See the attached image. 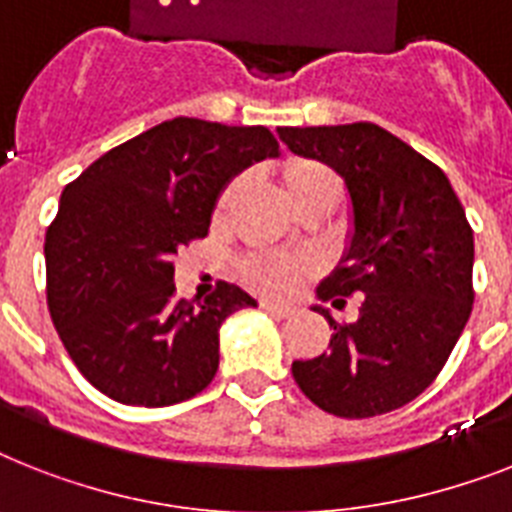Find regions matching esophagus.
I'll list each match as a JSON object with an SVG mask.
<instances>
[{
	"instance_id": "obj_1",
	"label": "esophagus",
	"mask_w": 512,
	"mask_h": 512,
	"mask_svg": "<svg viewBox=\"0 0 512 512\" xmlns=\"http://www.w3.org/2000/svg\"><path fill=\"white\" fill-rule=\"evenodd\" d=\"M260 307H263L265 313L278 315V318H286V315L294 313L292 305H281V302H270V299H263V302H260Z\"/></svg>"
}]
</instances>
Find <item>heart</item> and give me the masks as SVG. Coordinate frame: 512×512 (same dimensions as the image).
<instances>
[{
	"mask_svg": "<svg viewBox=\"0 0 512 512\" xmlns=\"http://www.w3.org/2000/svg\"><path fill=\"white\" fill-rule=\"evenodd\" d=\"M281 186H284L286 199L297 210L313 205V202H336L342 194V178L328 162L315 160V157H289L281 165ZM236 181H228L218 191L213 205V220L228 215V207L234 202ZM239 273L252 289L273 297L297 292L305 284V278L313 273V260L305 255H247L239 260Z\"/></svg>",
	"mask_w": 512,
	"mask_h": 512,
	"instance_id": "1",
	"label": "heart"
}]
</instances>
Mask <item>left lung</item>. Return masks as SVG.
Listing matches in <instances>:
<instances>
[{
    "mask_svg": "<svg viewBox=\"0 0 512 512\" xmlns=\"http://www.w3.org/2000/svg\"><path fill=\"white\" fill-rule=\"evenodd\" d=\"M292 152L328 162L350 189L355 234L318 286L323 302L360 297L326 352L294 360L310 402L339 418L392 413L426 392L473 307V231L439 165L376 123L278 128Z\"/></svg>",
    "mask_w": 512,
    "mask_h": 512,
    "instance_id": "left-lung-1",
    "label": "left lung"
}]
</instances>
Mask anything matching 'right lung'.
<instances>
[{
	"label": "right lung",
	"instance_id": "obj_1",
	"mask_svg": "<svg viewBox=\"0 0 512 512\" xmlns=\"http://www.w3.org/2000/svg\"><path fill=\"white\" fill-rule=\"evenodd\" d=\"M278 155L265 126L173 118L110 149L65 186L47 228V305L70 360L110 400L165 407L218 373V328L255 307L218 281L178 299L173 260L205 239L218 191Z\"/></svg>",
	"mask_w": 512,
	"mask_h": 512
}]
</instances>
